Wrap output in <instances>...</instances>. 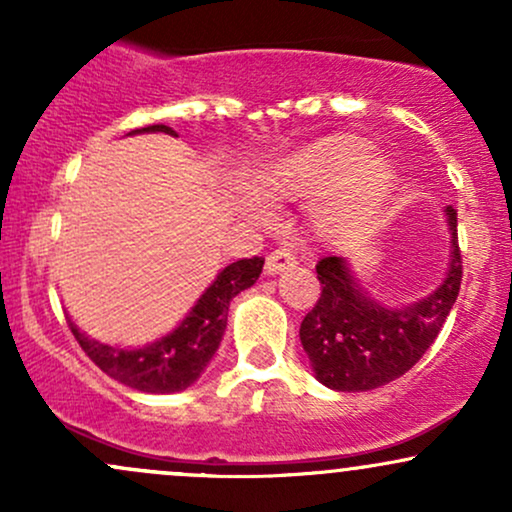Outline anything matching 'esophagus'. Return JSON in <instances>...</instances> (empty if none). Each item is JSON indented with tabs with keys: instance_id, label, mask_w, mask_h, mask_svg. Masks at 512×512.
<instances>
[{
	"instance_id": "1",
	"label": "esophagus",
	"mask_w": 512,
	"mask_h": 512,
	"mask_svg": "<svg viewBox=\"0 0 512 512\" xmlns=\"http://www.w3.org/2000/svg\"><path fill=\"white\" fill-rule=\"evenodd\" d=\"M296 264V257L291 255V252L286 250H274L267 255V262H264V269H267V274H281L284 269H289Z\"/></svg>"
}]
</instances>
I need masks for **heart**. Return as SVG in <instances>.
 Wrapping results in <instances>:
<instances>
[{"instance_id": "obj_1", "label": "heart", "mask_w": 512, "mask_h": 512, "mask_svg": "<svg viewBox=\"0 0 512 512\" xmlns=\"http://www.w3.org/2000/svg\"><path fill=\"white\" fill-rule=\"evenodd\" d=\"M395 190V166L354 134L317 139L279 156L257 180L269 202L313 199L310 223L322 240L354 238L378 219Z\"/></svg>"}]
</instances>
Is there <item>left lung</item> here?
<instances>
[{
	"label": "left lung",
	"mask_w": 512,
	"mask_h": 512,
	"mask_svg": "<svg viewBox=\"0 0 512 512\" xmlns=\"http://www.w3.org/2000/svg\"><path fill=\"white\" fill-rule=\"evenodd\" d=\"M448 269L419 301L387 305L375 298L346 257L317 262L322 293L301 322V344L315 378L337 392H368L392 383L436 342L462 284L457 211L445 207Z\"/></svg>",
	"instance_id": "left-lung-1"
}]
</instances>
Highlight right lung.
Instances as JSON below:
<instances>
[{
    "instance_id": "right-lung-1",
    "label": "right lung",
    "mask_w": 512,
    "mask_h": 512,
    "mask_svg": "<svg viewBox=\"0 0 512 512\" xmlns=\"http://www.w3.org/2000/svg\"><path fill=\"white\" fill-rule=\"evenodd\" d=\"M156 132L178 137L175 129L168 125L132 129L127 137ZM262 267V257L238 260L223 267L175 330L163 334L156 342L137 346V349L98 342V339L81 332L72 320H69V327H72L76 342L81 344L86 356L117 383L139 392H151V395L182 392L195 385L199 375L207 370L209 361L219 349L223 332H226L228 305L240 291L250 289L260 279Z\"/></svg>"
}]
</instances>
